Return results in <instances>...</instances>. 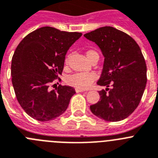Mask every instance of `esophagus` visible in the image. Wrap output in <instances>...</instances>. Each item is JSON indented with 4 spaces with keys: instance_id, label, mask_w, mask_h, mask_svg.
<instances>
[{
    "instance_id": "obj_1",
    "label": "esophagus",
    "mask_w": 158,
    "mask_h": 158,
    "mask_svg": "<svg viewBox=\"0 0 158 158\" xmlns=\"http://www.w3.org/2000/svg\"><path fill=\"white\" fill-rule=\"evenodd\" d=\"M85 90H83V89H80V88H75V91H76V93H79V92H83Z\"/></svg>"
}]
</instances>
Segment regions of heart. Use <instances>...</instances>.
<instances>
[{"instance_id":"1","label":"heart","mask_w":158,"mask_h":158,"mask_svg":"<svg viewBox=\"0 0 158 158\" xmlns=\"http://www.w3.org/2000/svg\"><path fill=\"white\" fill-rule=\"evenodd\" d=\"M86 56L90 61L95 56H98L95 51L89 49L86 52ZM70 62V56H67L64 61V64L68 67ZM95 79V75L93 73H76L71 75L67 79V83L74 87L80 89H86L91 85Z\"/></svg>"}]
</instances>
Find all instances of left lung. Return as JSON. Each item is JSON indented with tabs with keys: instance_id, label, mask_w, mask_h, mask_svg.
<instances>
[{
	"instance_id": "left-lung-1",
	"label": "left lung",
	"mask_w": 158,
	"mask_h": 158,
	"mask_svg": "<svg viewBox=\"0 0 158 158\" xmlns=\"http://www.w3.org/2000/svg\"><path fill=\"white\" fill-rule=\"evenodd\" d=\"M84 36L98 45L105 57L97 84L107 88L98 91L100 100L90 106V110L107 122L127 118L139 105L147 82L146 64L140 47L128 34L110 26Z\"/></svg>"
}]
</instances>
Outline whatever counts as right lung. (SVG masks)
<instances>
[{
	"label": "right lung",
	"instance_id": "add662e5",
	"mask_svg": "<svg viewBox=\"0 0 158 158\" xmlns=\"http://www.w3.org/2000/svg\"><path fill=\"white\" fill-rule=\"evenodd\" d=\"M81 35L46 26L30 32L16 47L12 83L17 101L32 118L52 120L68 108L75 89L61 84L51 87L55 81H61L66 53Z\"/></svg>",
	"mask_w": 158,
	"mask_h": 158
}]
</instances>
